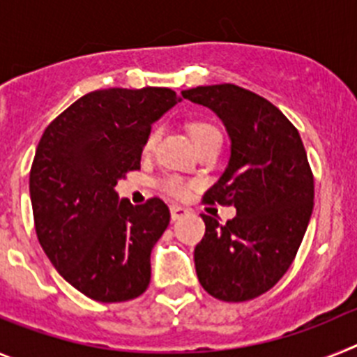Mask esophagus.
Returning <instances> with one entry per match:
<instances>
[{"instance_id": "1", "label": "esophagus", "mask_w": 357, "mask_h": 357, "mask_svg": "<svg viewBox=\"0 0 357 357\" xmlns=\"http://www.w3.org/2000/svg\"><path fill=\"white\" fill-rule=\"evenodd\" d=\"M189 211L182 206H172L169 207V214H172V222H176V220H181L188 214Z\"/></svg>"}]
</instances>
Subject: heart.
<instances>
[{
  "instance_id": "1",
  "label": "heart",
  "mask_w": 357,
  "mask_h": 357,
  "mask_svg": "<svg viewBox=\"0 0 357 357\" xmlns=\"http://www.w3.org/2000/svg\"><path fill=\"white\" fill-rule=\"evenodd\" d=\"M189 134L193 137L197 148L204 146V144L207 143H213V141H222L220 130H218L216 127H213V125H209V123H191V125H189ZM155 139L157 132H151V134L148 135L146 143H144V150H150V148L153 146V143H155ZM160 188H162L166 193L173 195V197H184V195L188 193V184H185L182 178L173 175L164 176L162 181H160Z\"/></svg>"
}]
</instances>
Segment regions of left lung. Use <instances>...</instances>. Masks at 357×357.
Listing matches in <instances>:
<instances>
[{
  "label": "left lung",
  "mask_w": 357,
  "mask_h": 357,
  "mask_svg": "<svg viewBox=\"0 0 357 357\" xmlns=\"http://www.w3.org/2000/svg\"><path fill=\"white\" fill-rule=\"evenodd\" d=\"M182 96L213 110L230 139L227 168L206 202L234 206L236 216L222 225L202 214L198 280L214 298L250 301L279 282L304 239L314 200L307 153L298 130L259 94L220 84Z\"/></svg>",
  "instance_id": "left-lung-1"
}]
</instances>
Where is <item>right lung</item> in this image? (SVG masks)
I'll return each mask as SVG.
<instances>
[{
  "label": "right lung",
  "instance_id": "add662e5",
  "mask_svg": "<svg viewBox=\"0 0 357 357\" xmlns=\"http://www.w3.org/2000/svg\"><path fill=\"white\" fill-rule=\"evenodd\" d=\"M178 102L168 87L94 91L40 137L30 172L37 238L56 272L93 301H132L150 284L169 209L160 198L132 206L116 184L141 168L151 125Z\"/></svg>",
  "mask_w": 357,
  "mask_h": 357
}]
</instances>
